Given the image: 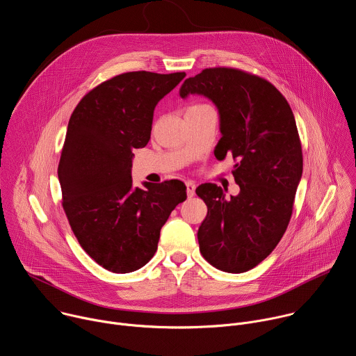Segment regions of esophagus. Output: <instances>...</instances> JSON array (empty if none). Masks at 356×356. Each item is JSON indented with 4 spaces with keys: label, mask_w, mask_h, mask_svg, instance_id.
Returning <instances> with one entry per match:
<instances>
[{
    "label": "esophagus",
    "mask_w": 356,
    "mask_h": 356,
    "mask_svg": "<svg viewBox=\"0 0 356 356\" xmlns=\"http://www.w3.org/2000/svg\"><path fill=\"white\" fill-rule=\"evenodd\" d=\"M186 191L188 197H193L195 194V184L193 181H186Z\"/></svg>",
    "instance_id": "1"
}]
</instances>
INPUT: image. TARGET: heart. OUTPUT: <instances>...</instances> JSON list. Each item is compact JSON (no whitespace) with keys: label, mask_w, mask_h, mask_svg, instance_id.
Returning a JSON list of instances; mask_svg holds the SVG:
<instances>
[{"label":"heart","mask_w":356,"mask_h":356,"mask_svg":"<svg viewBox=\"0 0 356 356\" xmlns=\"http://www.w3.org/2000/svg\"><path fill=\"white\" fill-rule=\"evenodd\" d=\"M201 106H205V104H194V106H190L187 110H193V108H197V107H201Z\"/></svg>","instance_id":"obj_1"}]
</instances>
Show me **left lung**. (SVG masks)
I'll list each match as a JSON object with an SVG mask.
<instances>
[{"label":"left lung","mask_w":356,"mask_h":356,"mask_svg":"<svg viewBox=\"0 0 356 356\" xmlns=\"http://www.w3.org/2000/svg\"><path fill=\"white\" fill-rule=\"evenodd\" d=\"M202 95L219 111L222 138L215 156L232 155L238 195L225 197L212 183L197 187L208 212L197 238L215 268L239 274L259 266L277 248L292 216L303 170L292 108L268 81L236 68H205L187 78L180 96Z\"/></svg>","instance_id":"left-lung-1"}]
</instances>
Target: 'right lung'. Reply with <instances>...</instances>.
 I'll return each mask as SVG.
<instances>
[{
  "label": "right lung",
  "mask_w": 356,
  "mask_h": 356,
  "mask_svg": "<svg viewBox=\"0 0 356 356\" xmlns=\"http://www.w3.org/2000/svg\"><path fill=\"white\" fill-rule=\"evenodd\" d=\"M184 72L134 71L88 92L74 108L58 165L63 208L81 248L103 268L126 274L158 249L161 229L187 198L180 180L133 187V149L144 148L158 102Z\"/></svg>",
  "instance_id": "right-lung-1"
}]
</instances>
